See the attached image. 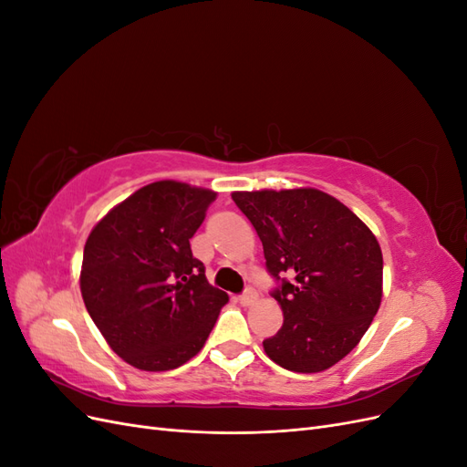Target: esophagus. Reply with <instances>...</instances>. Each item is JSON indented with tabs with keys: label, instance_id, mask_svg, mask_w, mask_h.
<instances>
[{
	"label": "esophagus",
	"instance_id": "obj_1",
	"mask_svg": "<svg viewBox=\"0 0 467 467\" xmlns=\"http://www.w3.org/2000/svg\"><path fill=\"white\" fill-rule=\"evenodd\" d=\"M239 302H242L244 306H251V304H255L257 302V292L253 290L251 286L249 288H245V292L239 296Z\"/></svg>",
	"mask_w": 467,
	"mask_h": 467
}]
</instances>
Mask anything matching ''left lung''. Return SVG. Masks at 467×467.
<instances>
[{
	"label": "left lung",
	"mask_w": 467,
	"mask_h": 467,
	"mask_svg": "<svg viewBox=\"0 0 467 467\" xmlns=\"http://www.w3.org/2000/svg\"><path fill=\"white\" fill-rule=\"evenodd\" d=\"M263 242L285 323L266 357L292 372L331 368L358 345L381 302L384 259L355 212L317 189L234 192ZM290 275L288 281L285 276Z\"/></svg>",
	"instance_id": "left-lung-1"
}]
</instances>
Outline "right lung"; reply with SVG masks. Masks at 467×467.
I'll use <instances>...</instances> for the list:
<instances>
[{"instance_id": "1", "label": "right lung", "mask_w": 467, "mask_h": 467, "mask_svg": "<svg viewBox=\"0 0 467 467\" xmlns=\"http://www.w3.org/2000/svg\"><path fill=\"white\" fill-rule=\"evenodd\" d=\"M214 199V191L187 182H151L88 237L83 302L109 347L138 370H173L199 355L228 304L189 244Z\"/></svg>"}]
</instances>
